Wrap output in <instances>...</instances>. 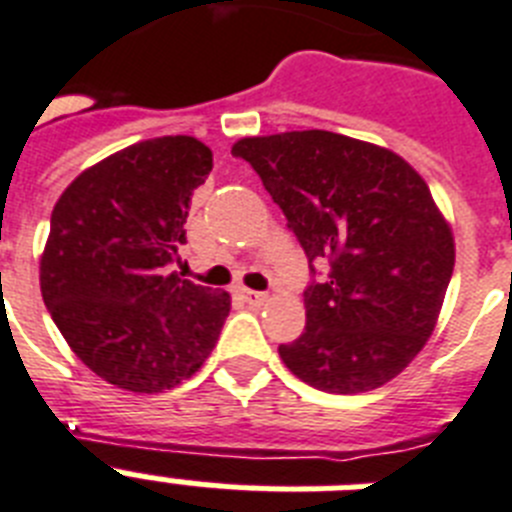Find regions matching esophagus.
Returning a JSON list of instances; mask_svg holds the SVG:
<instances>
[{"label": "esophagus", "instance_id": "1", "mask_svg": "<svg viewBox=\"0 0 512 512\" xmlns=\"http://www.w3.org/2000/svg\"><path fill=\"white\" fill-rule=\"evenodd\" d=\"M239 294H242L244 302H249V304H265V302H268V294H263V291L242 289V291H239Z\"/></svg>", "mask_w": 512, "mask_h": 512}]
</instances>
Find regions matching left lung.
I'll use <instances>...</instances> for the list:
<instances>
[{
    "mask_svg": "<svg viewBox=\"0 0 512 512\" xmlns=\"http://www.w3.org/2000/svg\"><path fill=\"white\" fill-rule=\"evenodd\" d=\"M231 153L260 174L309 263L328 265L304 291V333L278 346L283 364L338 395L401 375L435 330L455 265L450 223L419 171L325 130L242 137Z\"/></svg>",
    "mask_w": 512,
    "mask_h": 512,
    "instance_id": "left-lung-1",
    "label": "left lung"
}]
</instances>
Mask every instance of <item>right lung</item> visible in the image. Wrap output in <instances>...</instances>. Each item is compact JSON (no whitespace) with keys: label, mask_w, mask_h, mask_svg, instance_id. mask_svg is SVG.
Wrapping results in <instances>:
<instances>
[{"label":"right lung","mask_w":512,"mask_h":512,"mask_svg":"<svg viewBox=\"0 0 512 512\" xmlns=\"http://www.w3.org/2000/svg\"><path fill=\"white\" fill-rule=\"evenodd\" d=\"M210 169L197 137H153L85 169L54 205L41 296L70 349L109 385L171 390L221 336L231 296L171 270Z\"/></svg>","instance_id":"1"}]
</instances>
